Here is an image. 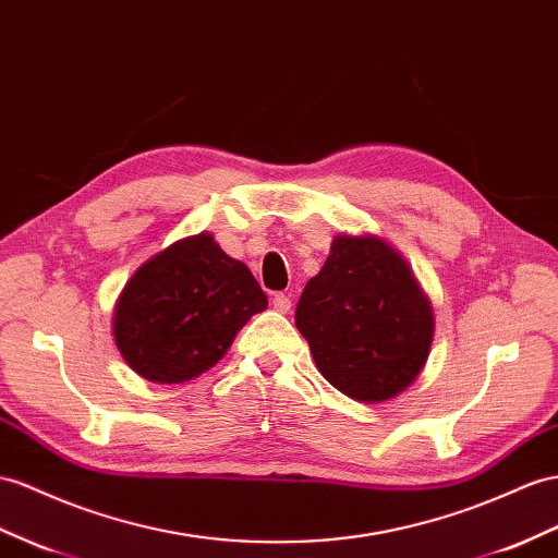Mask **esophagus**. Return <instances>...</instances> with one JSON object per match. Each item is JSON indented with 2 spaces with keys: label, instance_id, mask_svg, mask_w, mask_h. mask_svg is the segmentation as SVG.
Segmentation results:
<instances>
[{
  "label": "esophagus",
  "instance_id": "obj_1",
  "mask_svg": "<svg viewBox=\"0 0 558 558\" xmlns=\"http://www.w3.org/2000/svg\"><path fill=\"white\" fill-rule=\"evenodd\" d=\"M274 308H276L278 313H288V311L292 308L290 296L282 294V292H276V294H274Z\"/></svg>",
  "mask_w": 558,
  "mask_h": 558
}]
</instances>
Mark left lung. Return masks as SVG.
<instances>
[{
	"instance_id": "1",
	"label": "left lung",
	"mask_w": 558,
	"mask_h": 558,
	"mask_svg": "<svg viewBox=\"0 0 558 558\" xmlns=\"http://www.w3.org/2000/svg\"><path fill=\"white\" fill-rule=\"evenodd\" d=\"M323 377L355 401L408 389L426 363L434 316L408 264L373 235H337L294 311Z\"/></svg>"
}]
</instances>
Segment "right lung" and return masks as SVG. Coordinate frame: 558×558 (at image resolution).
<instances>
[{
  "mask_svg": "<svg viewBox=\"0 0 558 558\" xmlns=\"http://www.w3.org/2000/svg\"><path fill=\"white\" fill-rule=\"evenodd\" d=\"M268 299L250 268L209 233L183 238L143 264L120 296L112 335L134 373L157 384L214 367Z\"/></svg>",
  "mask_w": 558,
  "mask_h": 558,
  "instance_id": "1",
  "label": "right lung"
}]
</instances>
